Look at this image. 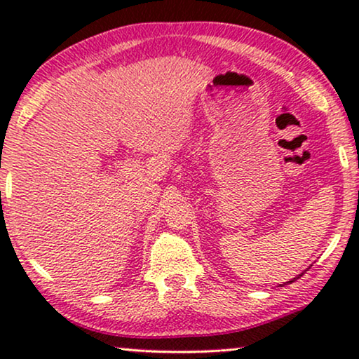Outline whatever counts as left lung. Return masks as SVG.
Listing matches in <instances>:
<instances>
[{"label":"left lung","instance_id":"obj_1","mask_svg":"<svg viewBox=\"0 0 359 359\" xmlns=\"http://www.w3.org/2000/svg\"><path fill=\"white\" fill-rule=\"evenodd\" d=\"M289 283H292V281H289Z\"/></svg>","mask_w":359,"mask_h":359}]
</instances>
